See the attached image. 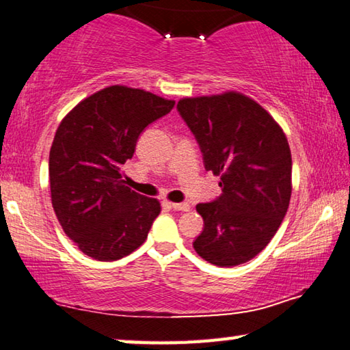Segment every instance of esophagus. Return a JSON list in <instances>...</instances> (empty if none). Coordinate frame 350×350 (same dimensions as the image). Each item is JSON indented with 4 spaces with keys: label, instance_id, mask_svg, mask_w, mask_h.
<instances>
[{
    "label": "esophagus",
    "instance_id": "1",
    "mask_svg": "<svg viewBox=\"0 0 350 350\" xmlns=\"http://www.w3.org/2000/svg\"><path fill=\"white\" fill-rule=\"evenodd\" d=\"M171 208L174 210H180V212H190V204L188 202H170Z\"/></svg>",
    "mask_w": 350,
    "mask_h": 350
}]
</instances>
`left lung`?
<instances>
[{"instance_id": "left-lung-1", "label": "left lung", "mask_w": 350, "mask_h": 350, "mask_svg": "<svg viewBox=\"0 0 350 350\" xmlns=\"http://www.w3.org/2000/svg\"><path fill=\"white\" fill-rule=\"evenodd\" d=\"M177 109L223 190L216 201L196 205L204 230L193 247L221 268L246 263L268 246L290 205L285 132L257 101L235 90L182 98Z\"/></svg>"}]
</instances>
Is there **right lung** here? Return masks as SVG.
Returning <instances> with one entry per match:
<instances>
[{"instance_id": "add662e5", "label": "right lung", "mask_w": 350, "mask_h": 350, "mask_svg": "<svg viewBox=\"0 0 350 350\" xmlns=\"http://www.w3.org/2000/svg\"><path fill=\"white\" fill-rule=\"evenodd\" d=\"M174 107L142 88L110 85L64 116L49 151L51 202L66 237L99 262L123 258L148 238L160 202L126 185L121 166L138 135Z\"/></svg>"}]
</instances>
